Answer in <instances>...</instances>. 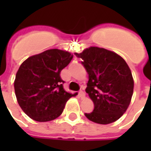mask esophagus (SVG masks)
Segmentation results:
<instances>
[{"label":"esophagus","instance_id":"obj_1","mask_svg":"<svg viewBox=\"0 0 151 151\" xmlns=\"http://www.w3.org/2000/svg\"><path fill=\"white\" fill-rule=\"evenodd\" d=\"M78 95L79 97H81V98H84V97H85V93L82 91H80L78 92Z\"/></svg>","mask_w":151,"mask_h":151}]
</instances>
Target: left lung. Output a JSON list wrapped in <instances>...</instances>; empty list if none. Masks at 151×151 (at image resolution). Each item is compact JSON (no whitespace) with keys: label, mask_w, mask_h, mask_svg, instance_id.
I'll list each match as a JSON object with an SVG mask.
<instances>
[{"label":"left lung","mask_w":151,"mask_h":151,"mask_svg":"<svg viewBox=\"0 0 151 151\" xmlns=\"http://www.w3.org/2000/svg\"><path fill=\"white\" fill-rule=\"evenodd\" d=\"M75 55L88 73L86 92L95 105L89 120L100 124L117 120L126 111L133 93V79L125 60L116 53L91 47Z\"/></svg>","instance_id":"8db88e82"}]
</instances>
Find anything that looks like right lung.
<instances>
[{
	"label": "right lung",
	"instance_id": "obj_1",
	"mask_svg": "<svg viewBox=\"0 0 151 151\" xmlns=\"http://www.w3.org/2000/svg\"><path fill=\"white\" fill-rule=\"evenodd\" d=\"M73 59L71 53L49 49L30 56L16 73L15 95L19 106L28 116L40 122L60 116L66 102L74 95L63 88L60 71Z\"/></svg>",
	"mask_w": 151,
	"mask_h": 151
}]
</instances>
